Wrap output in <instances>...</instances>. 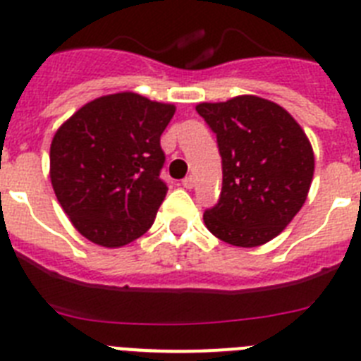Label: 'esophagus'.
Returning a JSON list of instances; mask_svg holds the SVG:
<instances>
[{
	"mask_svg": "<svg viewBox=\"0 0 361 361\" xmlns=\"http://www.w3.org/2000/svg\"><path fill=\"white\" fill-rule=\"evenodd\" d=\"M183 186L186 188V190H192L193 186H195V178L192 177V175H188V177L183 178Z\"/></svg>",
	"mask_w": 361,
	"mask_h": 361,
	"instance_id": "obj_1",
	"label": "esophagus"
}]
</instances>
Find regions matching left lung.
<instances>
[{"instance_id": "8db88e82", "label": "left lung", "mask_w": 361, "mask_h": 361, "mask_svg": "<svg viewBox=\"0 0 361 361\" xmlns=\"http://www.w3.org/2000/svg\"><path fill=\"white\" fill-rule=\"evenodd\" d=\"M195 109L217 137L223 164L217 204L202 215L206 228L233 246L269 243L307 201L314 175L309 138L281 106L259 97Z\"/></svg>"}]
</instances>
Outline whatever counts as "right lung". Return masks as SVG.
I'll return each mask as SVG.
<instances>
[{
	"label": "right lung",
	"mask_w": 361,
	"mask_h": 361,
	"mask_svg": "<svg viewBox=\"0 0 361 361\" xmlns=\"http://www.w3.org/2000/svg\"><path fill=\"white\" fill-rule=\"evenodd\" d=\"M175 107L135 92L85 104L51 144V183L71 223L89 241L124 246L147 232L168 186L160 135Z\"/></svg>",
	"instance_id": "add662e5"
}]
</instances>
